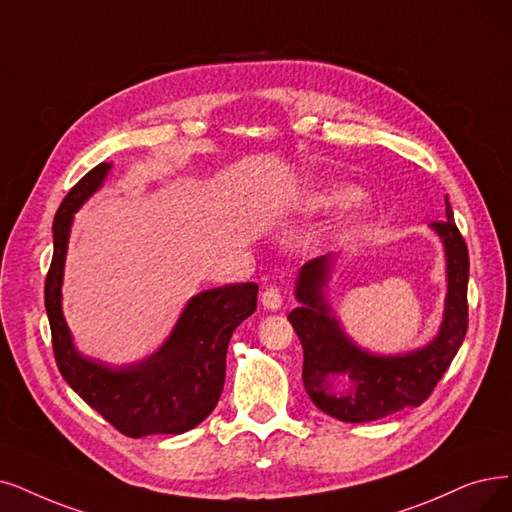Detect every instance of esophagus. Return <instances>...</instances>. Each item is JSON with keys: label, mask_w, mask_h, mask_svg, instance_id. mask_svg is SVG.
I'll list each match as a JSON object with an SVG mask.
<instances>
[{"label": "esophagus", "mask_w": 512, "mask_h": 512, "mask_svg": "<svg viewBox=\"0 0 512 512\" xmlns=\"http://www.w3.org/2000/svg\"><path fill=\"white\" fill-rule=\"evenodd\" d=\"M262 306L264 309H269V311H277L279 306H281V292H279V288H275V285H271V288H267L262 292Z\"/></svg>", "instance_id": "esophagus-1"}]
</instances>
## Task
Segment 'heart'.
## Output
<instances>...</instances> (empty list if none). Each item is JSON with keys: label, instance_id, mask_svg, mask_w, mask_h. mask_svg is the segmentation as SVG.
I'll return each mask as SVG.
<instances>
[{"label": "heart", "instance_id": "obj_1", "mask_svg": "<svg viewBox=\"0 0 512 512\" xmlns=\"http://www.w3.org/2000/svg\"><path fill=\"white\" fill-rule=\"evenodd\" d=\"M346 197H349V191L317 189V191H311L309 195H306V206H309V208H327V206H332V203H338ZM351 206H355V203H351Z\"/></svg>", "mask_w": 512, "mask_h": 512}]
</instances>
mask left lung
I'll return each mask as SVG.
<instances>
[{"mask_svg":"<svg viewBox=\"0 0 512 512\" xmlns=\"http://www.w3.org/2000/svg\"><path fill=\"white\" fill-rule=\"evenodd\" d=\"M445 218L431 227L447 260V296L437 338L405 355H372L342 332L323 298L332 258L309 260L300 269L288 315L302 342V382L321 412L342 422H372L405 407L422 405L456 357L468 327V248L445 197Z\"/></svg>","mask_w":512,"mask_h":512,"instance_id":"obj_1","label":"left lung"}]
</instances>
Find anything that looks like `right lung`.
I'll return each mask as SVG.
<instances>
[{
    "label": "right lung",
    "mask_w": 512,
    "mask_h": 512,
    "mask_svg": "<svg viewBox=\"0 0 512 512\" xmlns=\"http://www.w3.org/2000/svg\"><path fill=\"white\" fill-rule=\"evenodd\" d=\"M111 163H98L67 193L54 216V254L46 277V313L60 374L119 433L180 435L206 420L216 407L235 327L256 311L258 285L233 283L189 300L174 332L147 359L111 367L79 355L60 306V285L73 214L102 187Z\"/></svg>",
    "instance_id": "add662e5"
}]
</instances>
